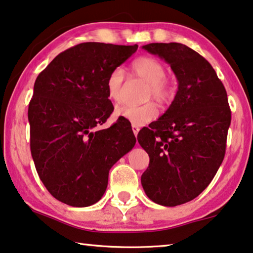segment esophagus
Masks as SVG:
<instances>
[{
    "mask_svg": "<svg viewBox=\"0 0 253 253\" xmlns=\"http://www.w3.org/2000/svg\"><path fill=\"white\" fill-rule=\"evenodd\" d=\"M139 130H140V127L138 126H135V124H132V131H133V133H134L135 137H137V135H138Z\"/></svg>",
    "mask_w": 253,
    "mask_h": 253,
    "instance_id": "obj_1",
    "label": "esophagus"
}]
</instances>
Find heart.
<instances>
[{
  "label": "heart",
  "mask_w": 253,
  "mask_h": 253,
  "mask_svg": "<svg viewBox=\"0 0 253 253\" xmlns=\"http://www.w3.org/2000/svg\"><path fill=\"white\" fill-rule=\"evenodd\" d=\"M131 71L133 75L141 78L148 83L147 96L156 102L164 104L172 98L174 95V88L172 83L166 79V70L164 64L158 60L150 56H140L131 63ZM124 80V73L122 69L116 68L112 70L106 80L107 96L112 102L119 103L121 100L122 84ZM158 110L154 103H146L140 106L132 105H121L115 110V115L126 120L135 126H143L156 119Z\"/></svg>",
  "instance_id": "obj_1"
}]
</instances>
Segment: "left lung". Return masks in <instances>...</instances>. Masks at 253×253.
Segmentation results:
<instances>
[{"label": "left lung", "mask_w": 253, "mask_h": 253, "mask_svg": "<svg viewBox=\"0 0 253 253\" xmlns=\"http://www.w3.org/2000/svg\"><path fill=\"white\" fill-rule=\"evenodd\" d=\"M142 48L167 62L178 84L165 113L138 133L149 155L142 188L154 203L174 207L193 200L215 176L225 156L231 110L224 84L196 50L180 42Z\"/></svg>", "instance_id": "left-lung-1"}]
</instances>
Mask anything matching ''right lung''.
I'll return each mask as SVG.
<instances>
[{
  "mask_svg": "<svg viewBox=\"0 0 253 253\" xmlns=\"http://www.w3.org/2000/svg\"><path fill=\"white\" fill-rule=\"evenodd\" d=\"M138 45L83 42L60 53L38 75L28 107L30 150L48 192L72 207H88L102 199L108 172L133 148L131 124L110 118L113 104L106 80Z\"/></svg>",
  "mask_w": 253,
  "mask_h": 253,
  "instance_id": "1",
  "label": "right lung"
}]
</instances>
